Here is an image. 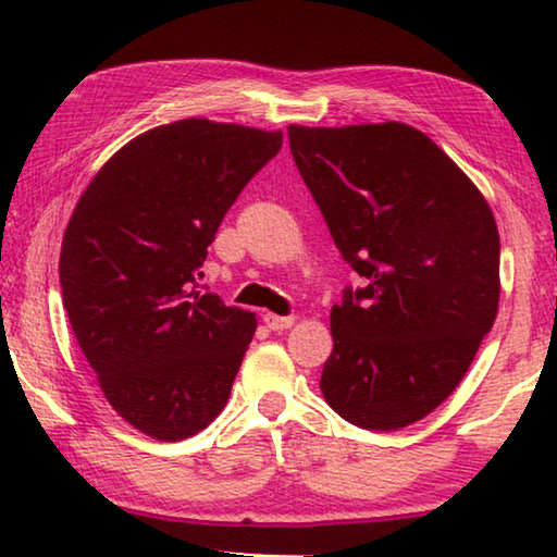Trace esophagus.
<instances>
[{
    "label": "esophagus",
    "mask_w": 557,
    "mask_h": 557,
    "mask_svg": "<svg viewBox=\"0 0 557 557\" xmlns=\"http://www.w3.org/2000/svg\"><path fill=\"white\" fill-rule=\"evenodd\" d=\"M262 322H265V326L270 329V332H285V329H289L292 324H295V317H280V314L268 312L265 317H262Z\"/></svg>",
    "instance_id": "obj_1"
}]
</instances>
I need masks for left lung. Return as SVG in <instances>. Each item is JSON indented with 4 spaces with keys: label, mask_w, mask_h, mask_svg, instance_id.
I'll return each mask as SVG.
<instances>
[{
    "label": "left lung",
    "mask_w": 557,
    "mask_h": 557,
    "mask_svg": "<svg viewBox=\"0 0 557 557\" xmlns=\"http://www.w3.org/2000/svg\"><path fill=\"white\" fill-rule=\"evenodd\" d=\"M289 149L344 260L366 280L332 309V410L400 430L447 400L498 312V228L482 191L403 122L289 125Z\"/></svg>",
    "instance_id": "1"
}]
</instances>
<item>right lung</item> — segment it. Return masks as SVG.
<instances>
[{"instance_id":"1","label":"right lung","mask_w":557,"mask_h":557,"mask_svg":"<svg viewBox=\"0 0 557 557\" xmlns=\"http://www.w3.org/2000/svg\"><path fill=\"white\" fill-rule=\"evenodd\" d=\"M280 147L282 132L178 120L117 149L75 206L63 307L108 403L149 437H191L228 403L258 319L201 292V265Z\"/></svg>"}]
</instances>
